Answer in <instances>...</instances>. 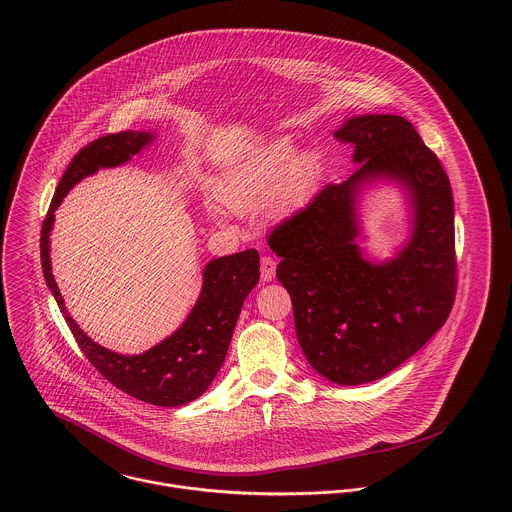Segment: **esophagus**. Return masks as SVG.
Masks as SVG:
<instances>
[{
	"instance_id": "1",
	"label": "esophagus",
	"mask_w": 512,
	"mask_h": 512,
	"mask_svg": "<svg viewBox=\"0 0 512 512\" xmlns=\"http://www.w3.org/2000/svg\"><path fill=\"white\" fill-rule=\"evenodd\" d=\"M276 266L278 262L272 258V256H264L260 260V276H262V282H272L276 278Z\"/></svg>"
}]
</instances>
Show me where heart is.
<instances>
[{
	"label": "heart",
	"mask_w": 512,
	"mask_h": 512,
	"mask_svg": "<svg viewBox=\"0 0 512 512\" xmlns=\"http://www.w3.org/2000/svg\"><path fill=\"white\" fill-rule=\"evenodd\" d=\"M319 165L313 153L293 155L288 140H276L220 181V203L232 211L248 213L268 207L286 213L303 205L315 189Z\"/></svg>",
	"instance_id": "obj_1"
}]
</instances>
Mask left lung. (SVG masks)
Wrapping results in <instances>:
<instances>
[{"instance_id":"8db88e82","label":"left lung","mask_w":512,"mask_h":512,"mask_svg":"<svg viewBox=\"0 0 512 512\" xmlns=\"http://www.w3.org/2000/svg\"><path fill=\"white\" fill-rule=\"evenodd\" d=\"M335 138L355 149V173L276 226L268 246L282 258L276 276L307 363L357 386L402 365L445 323L457 272L453 195L436 153L402 116H353ZM376 180H394L411 209L409 240L386 261L362 248L358 205Z\"/></svg>"}]
</instances>
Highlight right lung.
Returning a JSON list of instances; mask_svg holds the SVG:
<instances>
[{
	"label": "right lung",
	"instance_id": "1",
	"mask_svg": "<svg viewBox=\"0 0 512 512\" xmlns=\"http://www.w3.org/2000/svg\"><path fill=\"white\" fill-rule=\"evenodd\" d=\"M153 132H120L82 147L69 163L41 230V266L51 293L90 365L122 392L163 408L199 398L224 363L240 309L260 280V256L254 248L211 260L203 270V288L191 313L167 339L142 355H120L94 343L74 321L51 272V230L55 211L84 177L98 169L128 163L153 142Z\"/></svg>",
	"mask_w": 512,
	"mask_h": 512
}]
</instances>
